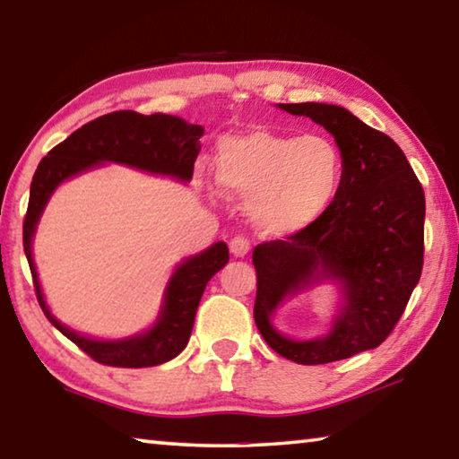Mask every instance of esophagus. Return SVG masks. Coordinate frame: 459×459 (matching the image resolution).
Instances as JSON below:
<instances>
[{"label": "esophagus", "mask_w": 459, "mask_h": 459, "mask_svg": "<svg viewBox=\"0 0 459 459\" xmlns=\"http://www.w3.org/2000/svg\"><path fill=\"white\" fill-rule=\"evenodd\" d=\"M230 253L235 255V257H245V255L248 253V248H251V245H248V240L245 237H235L230 238Z\"/></svg>", "instance_id": "1"}]
</instances>
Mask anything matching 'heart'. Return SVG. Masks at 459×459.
<instances>
[{
    "mask_svg": "<svg viewBox=\"0 0 459 459\" xmlns=\"http://www.w3.org/2000/svg\"><path fill=\"white\" fill-rule=\"evenodd\" d=\"M214 180L229 196L248 198V216L263 232L285 237L307 229L332 206L344 160L328 137L251 127L216 145Z\"/></svg>",
    "mask_w": 459,
    "mask_h": 459,
    "instance_id": "heart-1",
    "label": "heart"
}]
</instances>
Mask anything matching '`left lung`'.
I'll list each match as a JSON object with an SVG mask.
<instances>
[{
	"label": "left lung",
	"mask_w": 459,
	"mask_h": 459,
	"mask_svg": "<svg viewBox=\"0 0 459 459\" xmlns=\"http://www.w3.org/2000/svg\"><path fill=\"white\" fill-rule=\"evenodd\" d=\"M333 135L344 180L332 206L307 229L255 247V324L267 344L298 364H325L383 344L423 269L425 194L391 137L338 105L287 103ZM324 278L341 283L345 306L322 339L291 341L270 316L286 297Z\"/></svg>",
	"instance_id": "left-lung-1"
}]
</instances>
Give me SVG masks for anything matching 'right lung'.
Masks as SVG:
<instances>
[{
	"instance_id": "right-lung-1",
	"label": "right lung",
	"mask_w": 459,
	"mask_h": 459,
	"mask_svg": "<svg viewBox=\"0 0 459 459\" xmlns=\"http://www.w3.org/2000/svg\"><path fill=\"white\" fill-rule=\"evenodd\" d=\"M202 135L204 127L192 126L174 115L113 111L76 129L65 142L52 147L38 164L30 186V202L24 219V251L32 271L36 298L54 328L74 342L92 360L107 367L143 368L176 359L188 344L194 316L206 283L229 263V247L221 240L178 265L166 287L161 312L150 330L123 340H95L81 336L60 324L44 301L32 257V237L44 206L62 182L105 161L190 182Z\"/></svg>"
}]
</instances>
